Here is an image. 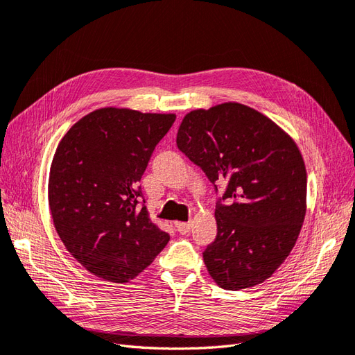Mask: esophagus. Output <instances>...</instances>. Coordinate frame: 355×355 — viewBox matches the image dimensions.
<instances>
[{
	"label": "esophagus",
	"instance_id": "34e87169",
	"mask_svg": "<svg viewBox=\"0 0 355 355\" xmlns=\"http://www.w3.org/2000/svg\"><path fill=\"white\" fill-rule=\"evenodd\" d=\"M175 225L180 234H188L191 231V222H175Z\"/></svg>",
	"mask_w": 355,
	"mask_h": 355
}]
</instances>
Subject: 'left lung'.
I'll use <instances>...</instances> for the list:
<instances>
[{"label": "left lung", "instance_id": "obj_1", "mask_svg": "<svg viewBox=\"0 0 355 355\" xmlns=\"http://www.w3.org/2000/svg\"><path fill=\"white\" fill-rule=\"evenodd\" d=\"M178 148L214 188L218 235L202 253L213 282L241 290L268 280L292 252L306 213V168L296 142L250 106L225 102L182 120Z\"/></svg>", "mask_w": 355, "mask_h": 355}]
</instances>
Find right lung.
<instances>
[{
	"mask_svg": "<svg viewBox=\"0 0 355 355\" xmlns=\"http://www.w3.org/2000/svg\"><path fill=\"white\" fill-rule=\"evenodd\" d=\"M175 114L96 110L62 137L49 176L53 223L85 270L128 283L153 263L168 234L149 218L139 182Z\"/></svg>",
	"mask_w": 355,
	"mask_h": 355,
	"instance_id": "right-lung-1",
	"label": "right lung"
}]
</instances>
